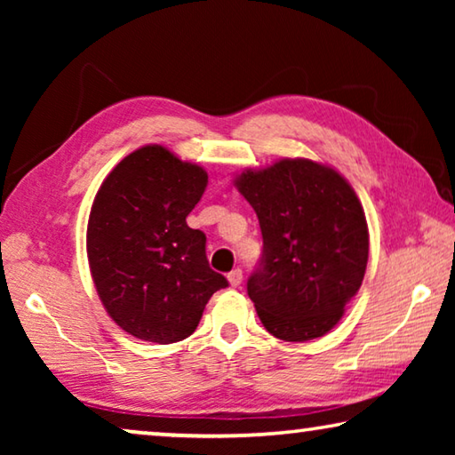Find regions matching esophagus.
<instances>
[{"label": "esophagus", "instance_id": "1", "mask_svg": "<svg viewBox=\"0 0 455 455\" xmlns=\"http://www.w3.org/2000/svg\"><path fill=\"white\" fill-rule=\"evenodd\" d=\"M228 283L233 284V287H238V284L243 283V271H241V268H233V271L228 273Z\"/></svg>", "mask_w": 455, "mask_h": 455}]
</instances>
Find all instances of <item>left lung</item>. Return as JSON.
<instances>
[{"mask_svg": "<svg viewBox=\"0 0 455 455\" xmlns=\"http://www.w3.org/2000/svg\"><path fill=\"white\" fill-rule=\"evenodd\" d=\"M255 209L263 257L246 281L259 319L283 341H311L333 329L363 281L365 212L333 168L284 158L235 180Z\"/></svg>", "mask_w": 455, "mask_h": 455, "instance_id": "8db88e82", "label": "left lung"}]
</instances>
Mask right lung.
I'll return each instance as SVG.
<instances>
[{
  "label": "right lung",
  "instance_id": "add662e5",
  "mask_svg": "<svg viewBox=\"0 0 455 455\" xmlns=\"http://www.w3.org/2000/svg\"><path fill=\"white\" fill-rule=\"evenodd\" d=\"M209 174L160 144L134 150L106 176L88 220L92 279L118 327L168 345L195 333L209 299L228 287L187 217Z\"/></svg>",
  "mask_w": 455,
  "mask_h": 455
}]
</instances>
